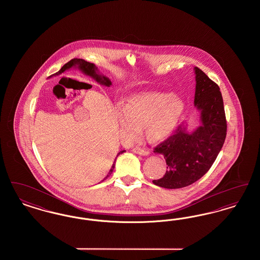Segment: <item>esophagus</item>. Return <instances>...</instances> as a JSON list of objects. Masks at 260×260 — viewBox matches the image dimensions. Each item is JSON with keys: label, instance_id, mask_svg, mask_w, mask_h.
<instances>
[{"label": "esophagus", "instance_id": "obj_1", "mask_svg": "<svg viewBox=\"0 0 260 260\" xmlns=\"http://www.w3.org/2000/svg\"><path fill=\"white\" fill-rule=\"evenodd\" d=\"M133 151L136 153V154H138V155H141V156H146V155H148L149 153L147 150L140 148V147H135V148L133 149Z\"/></svg>", "mask_w": 260, "mask_h": 260}]
</instances>
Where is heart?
<instances>
[{
  "instance_id": "1",
  "label": "heart",
  "mask_w": 260,
  "mask_h": 260,
  "mask_svg": "<svg viewBox=\"0 0 260 260\" xmlns=\"http://www.w3.org/2000/svg\"><path fill=\"white\" fill-rule=\"evenodd\" d=\"M181 99L166 92H141L117 111L121 133L126 143L135 141L146 127L149 138L161 141L175 128L182 114Z\"/></svg>"
}]
</instances>
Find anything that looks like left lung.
Segmentation results:
<instances>
[{
    "label": "left lung",
    "instance_id": "1",
    "mask_svg": "<svg viewBox=\"0 0 260 260\" xmlns=\"http://www.w3.org/2000/svg\"><path fill=\"white\" fill-rule=\"evenodd\" d=\"M195 106L201 111L202 125L187 133L184 125L175 127L173 135L154 148L168 165L165 175L153 180L155 185L177 189L191 185L208 173L222 148L227 121L220 88L195 67Z\"/></svg>",
    "mask_w": 260,
    "mask_h": 260
}]
</instances>
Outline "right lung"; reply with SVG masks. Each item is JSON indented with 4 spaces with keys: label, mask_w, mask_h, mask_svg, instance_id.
I'll use <instances>...</instances> for the list:
<instances>
[{
    "label": "right lung",
    "mask_w": 260,
    "mask_h": 260,
    "mask_svg": "<svg viewBox=\"0 0 260 260\" xmlns=\"http://www.w3.org/2000/svg\"><path fill=\"white\" fill-rule=\"evenodd\" d=\"M75 65H78V67H79L84 73L89 75L90 77H92L93 79H95V81L99 82V84L104 85V86H107V87L111 86L110 80H109L108 78H106V77L101 76V75L99 74V72H98V68L95 67V65H94L93 63H90V62H87L86 61V60H84V59H80V58H73V59H71L70 61L67 62L66 64H64V66L58 71V73H62V72H64L66 69H69V68H71L72 66H75ZM124 150H123V151L119 152L118 155H120V154H122V153H124ZM118 155H117V157H118ZM115 161H116V159H115ZM115 161H114V164H113V166H112L110 172L107 174V176H109V174H111L112 172H113V170H114V168H115ZM106 178H107V177H106Z\"/></svg>",
    "instance_id": "add662e5"
}]
</instances>
